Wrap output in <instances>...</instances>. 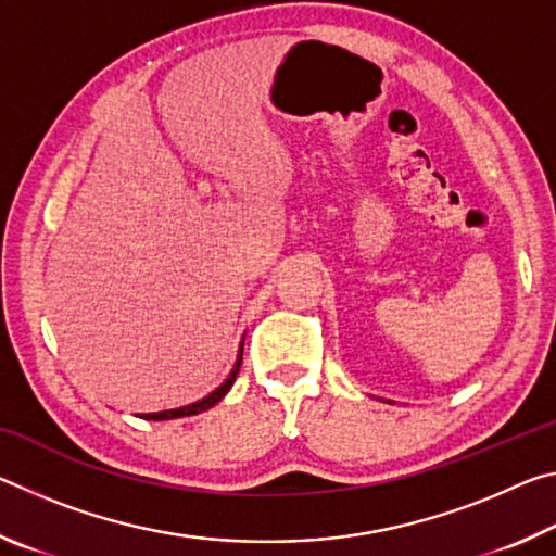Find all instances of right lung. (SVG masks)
<instances>
[{"label": "right lung", "instance_id": "obj_1", "mask_svg": "<svg viewBox=\"0 0 556 556\" xmlns=\"http://www.w3.org/2000/svg\"><path fill=\"white\" fill-rule=\"evenodd\" d=\"M242 341H244V338H242ZM240 363H242V343H240V351H238V361H235L230 375H228V378H225V382L220 384V388H215L211 394H205V397L199 400V402L186 404V407L164 409V412H149V414H142V417L144 419H154V421H164V419H178V417H193V414H201L205 409L215 407V404H218L225 397V394L230 392L232 382H235V378H238V372H240Z\"/></svg>", "mask_w": 556, "mask_h": 556}]
</instances>
